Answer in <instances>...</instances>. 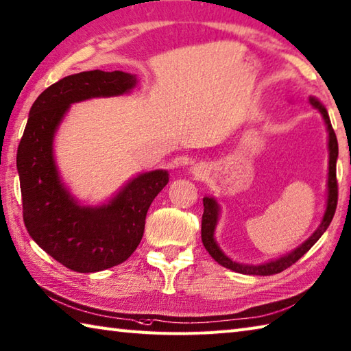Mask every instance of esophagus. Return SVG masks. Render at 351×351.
Segmentation results:
<instances>
[{"label":"esophagus","mask_w":351,"mask_h":351,"mask_svg":"<svg viewBox=\"0 0 351 351\" xmlns=\"http://www.w3.org/2000/svg\"><path fill=\"white\" fill-rule=\"evenodd\" d=\"M193 173H195L196 176H201V175L204 173V170H202L201 167H195V169H193Z\"/></svg>","instance_id":"esophagus-1"}]
</instances>
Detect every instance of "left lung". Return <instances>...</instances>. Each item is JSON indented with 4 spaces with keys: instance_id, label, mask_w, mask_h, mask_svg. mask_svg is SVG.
Here are the masks:
<instances>
[{
    "instance_id": "8db88e82",
    "label": "left lung",
    "mask_w": 351,
    "mask_h": 351,
    "mask_svg": "<svg viewBox=\"0 0 351 351\" xmlns=\"http://www.w3.org/2000/svg\"><path fill=\"white\" fill-rule=\"evenodd\" d=\"M311 105L318 109L326 120L327 130H328V197H327V208L324 213V217H322V222L319 228L313 232V234L308 237V240L292 251L287 256L281 257L278 260H274V262L258 265V266H250V265H240L232 262L225 254L219 250L215 240V228L217 223L219 217V205L213 197L205 196L204 197V215H202V228H201V236H202V243L205 250L210 252V256L216 260L219 265L228 267L231 271H236L240 274H248V276H272V274H278L281 271L287 269V267L297 263L298 260L304 256V254L312 248V246L318 242V239L324 234V231L328 228L332 219L335 216L336 205H338V180H336V160H338V140H336V134L332 128L330 119H328V114L326 108L321 105V103L311 97L308 99Z\"/></svg>"
}]
</instances>
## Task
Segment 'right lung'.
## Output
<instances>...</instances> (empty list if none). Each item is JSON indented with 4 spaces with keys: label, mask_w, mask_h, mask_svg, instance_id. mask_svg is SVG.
Wrapping results in <instances>:
<instances>
[{
    "label": "right lung",
    "mask_w": 351,
    "mask_h": 351,
    "mask_svg": "<svg viewBox=\"0 0 351 351\" xmlns=\"http://www.w3.org/2000/svg\"><path fill=\"white\" fill-rule=\"evenodd\" d=\"M135 82V75L123 71L66 75L34 100L19 141L16 167L25 228L47 254L75 272H97L128 260L141 242L150 204L169 182L166 170L149 171L108 205L88 208L77 205L59 181L53 136L71 103L125 94Z\"/></svg>",
    "instance_id": "add662e5"
}]
</instances>
